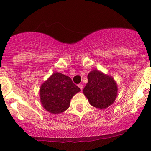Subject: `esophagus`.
<instances>
[{"label": "esophagus", "mask_w": 151, "mask_h": 151, "mask_svg": "<svg viewBox=\"0 0 151 151\" xmlns=\"http://www.w3.org/2000/svg\"><path fill=\"white\" fill-rule=\"evenodd\" d=\"M78 86L79 87V88H80L81 90H82V88H83V85L82 84H79V85H78Z\"/></svg>", "instance_id": "obj_1"}]
</instances>
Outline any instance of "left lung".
Wrapping results in <instances>:
<instances>
[{
	"label": "left lung",
	"instance_id": "obj_1",
	"mask_svg": "<svg viewBox=\"0 0 151 151\" xmlns=\"http://www.w3.org/2000/svg\"><path fill=\"white\" fill-rule=\"evenodd\" d=\"M88 83L83 90L84 96L92 106L105 109L115 102L117 96V84L108 74L93 70L88 73Z\"/></svg>",
	"mask_w": 151,
	"mask_h": 151
}]
</instances>
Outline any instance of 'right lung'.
Masks as SVG:
<instances>
[{
    "label": "right lung",
    "instance_id": "obj_1",
    "mask_svg": "<svg viewBox=\"0 0 151 151\" xmlns=\"http://www.w3.org/2000/svg\"><path fill=\"white\" fill-rule=\"evenodd\" d=\"M80 91L70 77L54 72L40 87V101L45 110L56 115L68 110L72 98Z\"/></svg>",
    "mask_w": 151,
    "mask_h": 151
}]
</instances>
